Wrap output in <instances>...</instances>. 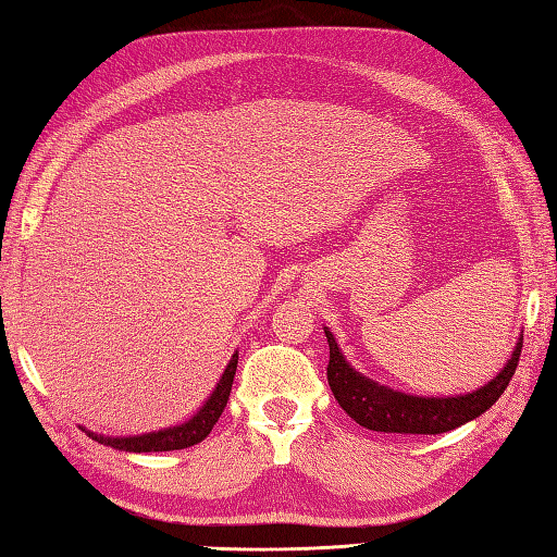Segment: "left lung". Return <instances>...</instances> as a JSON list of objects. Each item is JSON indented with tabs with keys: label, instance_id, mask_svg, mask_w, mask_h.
Returning a JSON list of instances; mask_svg holds the SVG:
<instances>
[{
	"label": "left lung",
	"instance_id": "8db88e82",
	"mask_svg": "<svg viewBox=\"0 0 557 557\" xmlns=\"http://www.w3.org/2000/svg\"><path fill=\"white\" fill-rule=\"evenodd\" d=\"M325 337L330 347L327 383L339 407L363 429L381 433L435 435L459 429L467 421L481 417L510 385L519 363V354H522V335H519L512 357L507 359L503 371L483 387L474 389V393L455 397H417L397 393L387 385H377L371 377L361 375L347 363L345 354L337 347L335 335L327 327Z\"/></svg>",
	"mask_w": 557,
	"mask_h": 557
}]
</instances>
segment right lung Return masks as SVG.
Masks as SVG:
<instances>
[{
    "instance_id": "add662e5",
    "label": "right lung",
    "mask_w": 557,
    "mask_h": 557,
    "mask_svg": "<svg viewBox=\"0 0 557 557\" xmlns=\"http://www.w3.org/2000/svg\"><path fill=\"white\" fill-rule=\"evenodd\" d=\"M236 361H239V354H234L230 359L227 369H224L215 389H212V395L206 399V405L200 407L191 419L180 425H172V429H162L156 433L128 435V437H108V435L90 433L86 429L83 431H86L92 441L110 445L114 449H122V453H170V449H184V447L198 445L200 441H206L208 433L212 431V425L218 423L224 407H227L234 373H236Z\"/></svg>"
}]
</instances>
